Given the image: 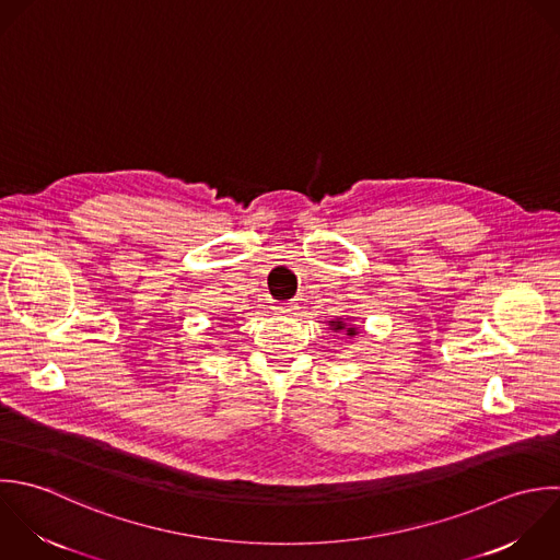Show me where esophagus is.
I'll list each match as a JSON object with an SVG mask.
<instances>
[{
  "label": "esophagus",
  "instance_id": "34e87169",
  "mask_svg": "<svg viewBox=\"0 0 560 560\" xmlns=\"http://www.w3.org/2000/svg\"><path fill=\"white\" fill-rule=\"evenodd\" d=\"M279 312H281V314H294V312H296V305H294V303H285V305L279 307Z\"/></svg>",
  "mask_w": 560,
  "mask_h": 560
}]
</instances>
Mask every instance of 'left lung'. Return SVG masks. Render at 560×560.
I'll use <instances>...</instances> for the list:
<instances>
[{"mask_svg": "<svg viewBox=\"0 0 560 560\" xmlns=\"http://www.w3.org/2000/svg\"><path fill=\"white\" fill-rule=\"evenodd\" d=\"M331 325L336 327V329H345V323L342 320H331ZM349 334L347 336H355V329H347Z\"/></svg>", "mask_w": 560, "mask_h": 560, "instance_id": "8db88e82", "label": "left lung"}]
</instances>
